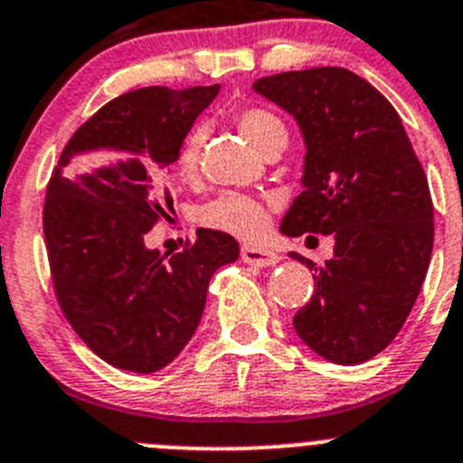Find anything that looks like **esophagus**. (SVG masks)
Returning <instances> with one entry per match:
<instances>
[{
    "label": "esophagus",
    "mask_w": 463,
    "mask_h": 463,
    "mask_svg": "<svg viewBox=\"0 0 463 463\" xmlns=\"http://www.w3.org/2000/svg\"><path fill=\"white\" fill-rule=\"evenodd\" d=\"M241 260L253 267H274L280 260L279 253L258 249V246H241Z\"/></svg>",
    "instance_id": "1"
}]
</instances>
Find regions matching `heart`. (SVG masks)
<instances>
[{
	"label": "heart",
	"mask_w": 463,
	"mask_h": 463,
	"mask_svg": "<svg viewBox=\"0 0 463 463\" xmlns=\"http://www.w3.org/2000/svg\"><path fill=\"white\" fill-rule=\"evenodd\" d=\"M235 125L249 139V144L260 153H265L274 144H288L285 120L265 107H246V109L235 111ZM201 146L203 132L198 128L189 129L184 139L180 141L173 166L183 178H189L196 173ZM198 222L207 228H214V231L231 232L241 240H253V237H260L265 232L269 219H267V207L256 198L241 196V194H222L219 198L201 207Z\"/></svg>",
	"instance_id": "heart-1"
}]
</instances>
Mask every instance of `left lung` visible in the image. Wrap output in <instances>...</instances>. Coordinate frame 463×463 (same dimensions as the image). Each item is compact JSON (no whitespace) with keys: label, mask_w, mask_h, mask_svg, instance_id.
<instances>
[{"label":"left lung","mask_w":463,"mask_h":463,"mask_svg":"<svg viewBox=\"0 0 463 463\" xmlns=\"http://www.w3.org/2000/svg\"><path fill=\"white\" fill-rule=\"evenodd\" d=\"M297 120L306 144L304 192L280 232L334 235L315 269V295L295 315L299 338L338 365L370 361L407 322L430 267L434 205L395 107L345 68H310L253 81Z\"/></svg>","instance_id":"8db88e82"}]
</instances>
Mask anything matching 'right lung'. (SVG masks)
Instances as JSON below:
<instances>
[{"label": "right lung", "instance_id": "obj_1", "mask_svg": "<svg viewBox=\"0 0 463 463\" xmlns=\"http://www.w3.org/2000/svg\"><path fill=\"white\" fill-rule=\"evenodd\" d=\"M219 89L148 86L107 102L72 134L47 184L43 231L56 301L114 368H166L201 322L212 274L240 258V244L210 228L171 258L144 241L166 217V168Z\"/></svg>", "mask_w": 463, "mask_h": 463}]
</instances>
